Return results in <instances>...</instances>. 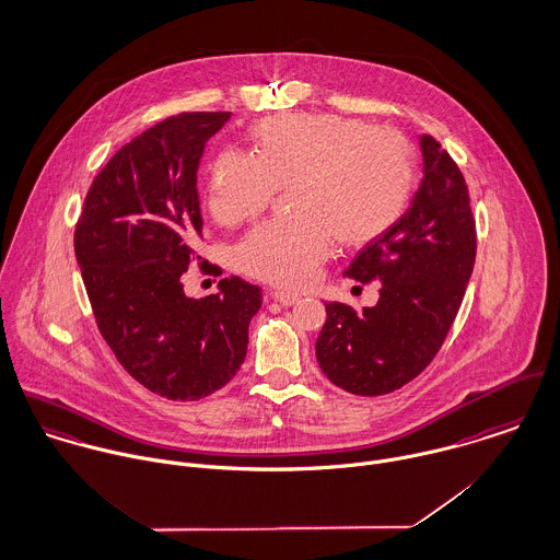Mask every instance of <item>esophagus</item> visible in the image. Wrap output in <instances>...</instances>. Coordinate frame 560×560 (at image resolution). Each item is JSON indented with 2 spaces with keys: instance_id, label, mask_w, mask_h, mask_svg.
<instances>
[{
  "instance_id": "obj_1",
  "label": "esophagus",
  "mask_w": 560,
  "mask_h": 560,
  "mask_svg": "<svg viewBox=\"0 0 560 560\" xmlns=\"http://www.w3.org/2000/svg\"><path fill=\"white\" fill-rule=\"evenodd\" d=\"M270 299L283 307H292L299 303V296L294 294H288V292H270Z\"/></svg>"
}]
</instances>
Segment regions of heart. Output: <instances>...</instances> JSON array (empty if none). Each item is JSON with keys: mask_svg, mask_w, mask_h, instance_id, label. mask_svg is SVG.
<instances>
[{"mask_svg": "<svg viewBox=\"0 0 560 560\" xmlns=\"http://www.w3.org/2000/svg\"><path fill=\"white\" fill-rule=\"evenodd\" d=\"M253 156L223 150L210 165L208 208L223 225L261 214L290 187L294 217L270 221L238 245L236 264L253 279L305 288L332 238L365 247L410 206L417 161L410 141L390 128L337 114H285L250 128Z\"/></svg>", "mask_w": 560, "mask_h": 560, "instance_id": "b5f03b06", "label": "heart"}]
</instances>
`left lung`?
Masks as SVG:
<instances>
[{
  "instance_id": "left-lung-1",
  "label": "left lung",
  "mask_w": 560,
  "mask_h": 560,
  "mask_svg": "<svg viewBox=\"0 0 560 560\" xmlns=\"http://www.w3.org/2000/svg\"><path fill=\"white\" fill-rule=\"evenodd\" d=\"M425 176L404 217L359 250L343 275L380 283L361 311L326 303L315 341L324 375L339 388L375 397L415 380L434 361L466 294L477 257L468 185L432 135L421 137Z\"/></svg>"
}]
</instances>
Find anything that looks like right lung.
Listing matches in <instances>:
<instances>
[{"instance_id":"add662e5","label":"right lung","mask_w":560,"mask_h":560,"mask_svg":"<svg viewBox=\"0 0 560 560\" xmlns=\"http://www.w3.org/2000/svg\"><path fill=\"white\" fill-rule=\"evenodd\" d=\"M230 112H190L122 145L85 195L74 255L96 326L120 365L148 390L195 401L241 370L261 290L241 277L188 299L183 277L203 236L197 170Z\"/></svg>"}]
</instances>
